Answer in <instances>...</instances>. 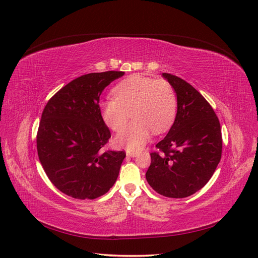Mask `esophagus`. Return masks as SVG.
<instances>
[{
    "label": "esophagus",
    "mask_w": 258,
    "mask_h": 258,
    "mask_svg": "<svg viewBox=\"0 0 258 258\" xmlns=\"http://www.w3.org/2000/svg\"><path fill=\"white\" fill-rule=\"evenodd\" d=\"M126 155H127V156H130V157H135V156H137V153H136V152H131V151H127V152H126Z\"/></svg>",
    "instance_id": "1"
}]
</instances>
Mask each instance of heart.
I'll return each mask as SVG.
<instances>
[{
  "instance_id": "b5f03b06",
  "label": "heart",
  "mask_w": 258,
  "mask_h": 258,
  "mask_svg": "<svg viewBox=\"0 0 258 258\" xmlns=\"http://www.w3.org/2000/svg\"><path fill=\"white\" fill-rule=\"evenodd\" d=\"M113 94L116 99H107L101 104L102 118L106 125L119 131L131 115L136 118L116 136L114 140L119 147L137 151L146 145L152 131L154 134L164 133L174 119L176 94L165 80L131 75L114 87Z\"/></svg>"
}]
</instances>
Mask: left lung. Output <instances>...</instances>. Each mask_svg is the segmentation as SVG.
<instances>
[{"label": "left lung", "mask_w": 258, "mask_h": 258, "mask_svg": "<svg viewBox=\"0 0 258 258\" xmlns=\"http://www.w3.org/2000/svg\"><path fill=\"white\" fill-rule=\"evenodd\" d=\"M177 98L173 125L152 152L146 173L159 195L182 199L204 187L221 159L220 122L203 95L178 76L163 73Z\"/></svg>", "instance_id": "obj_1"}]
</instances>
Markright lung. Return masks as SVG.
I'll use <instances>...</instances> for the list:
<instances>
[{
    "label": "right lung",
    "instance_id": "obj_1",
    "mask_svg": "<svg viewBox=\"0 0 258 258\" xmlns=\"http://www.w3.org/2000/svg\"><path fill=\"white\" fill-rule=\"evenodd\" d=\"M122 71L89 73L57 91L46 103L37 133L43 170L60 191L78 200L106 194L119 175L124 151H103L110 138L100 108L105 87Z\"/></svg>",
    "mask_w": 258,
    "mask_h": 258
}]
</instances>
